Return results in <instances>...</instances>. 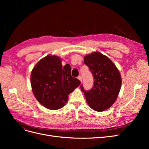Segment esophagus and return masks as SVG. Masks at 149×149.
<instances>
[{
	"label": "esophagus",
	"instance_id": "1",
	"mask_svg": "<svg viewBox=\"0 0 149 149\" xmlns=\"http://www.w3.org/2000/svg\"><path fill=\"white\" fill-rule=\"evenodd\" d=\"M78 79H79V80L80 81H81H81H82V76H80V75H79V76H78Z\"/></svg>",
	"mask_w": 149,
	"mask_h": 149
}]
</instances>
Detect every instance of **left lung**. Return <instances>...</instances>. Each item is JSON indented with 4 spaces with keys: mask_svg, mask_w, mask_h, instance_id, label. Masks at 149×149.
<instances>
[{
    "mask_svg": "<svg viewBox=\"0 0 149 149\" xmlns=\"http://www.w3.org/2000/svg\"><path fill=\"white\" fill-rule=\"evenodd\" d=\"M84 63L88 66L94 79L89 91L84 90L83 85L80 86L88 104L98 112L109 109L120 91L122 81L119 71L109 58L99 52L86 56Z\"/></svg>",
    "mask_w": 149,
    "mask_h": 149,
    "instance_id": "obj_1",
    "label": "left lung"
}]
</instances>
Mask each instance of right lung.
Returning <instances> with one entry per match:
<instances>
[{"instance_id":"right-lung-1","label":"right lung","mask_w":149,"mask_h":149,"mask_svg":"<svg viewBox=\"0 0 149 149\" xmlns=\"http://www.w3.org/2000/svg\"><path fill=\"white\" fill-rule=\"evenodd\" d=\"M71 66L63 67L61 60L48 55L35 65L31 73V85L35 97L45 107L56 110L63 107L68 95L79 86L80 81L71 75Z\"/></svg>"}]
</instances>
